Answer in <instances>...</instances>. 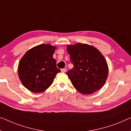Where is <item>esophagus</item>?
<instances>
[{
  "instance_id": "34e87169",
  "label": "esophagus",
  "mask_w": 131,
  "mask_h": 131,
  "mask_svg": "<svg viewBox=\"0 0 131 131\" xmlns=\"http://www.w3.org/2000/svg\"><path fill=\"white\" fill-rule=\"evenodd\" d=\"M61 72H63V73H65L66 72V69H65V68H64V69H62Z\"/></svg>"
}]
</instances>
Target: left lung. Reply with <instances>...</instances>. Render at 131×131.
<instances>
[{
	"mask_svg": "<svg viewBox=\"0 0 131 131\" xmlns=\"http://www.w3.org/2000/svg\"><path fill=\"white\" fill-rule=\"evenodd\" d=\"M73 67L66 72L75 89L82 94H91L106 82L108 68L102 53L93 46L76 43L67 46Z\"/></svg>",
	"mask_w": 131,
	"mask_h": 131,
	"instance_id": "1",
	"label": "left lung"
}]
</instances>
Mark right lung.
I'll return each mask as SVG.
<instances>
[{
  "mask_svg": "<svg viewBox=\"0 0 131 131\" xmlns=\"http://www.w3.org/2000/svg\"><path fill=\"white\" fill-rule=\"evenodd\" d=\"M56 47L48 44L37 46L25 53L18 65L19 80L32 93H42L52 84L60 70L53 58Z\"/></svg>",
  "mask_w": 131,
  "mask_h": 131,
  "instance_id": "right-lung-1",
  "label": "right lung"
}]
</instances>
